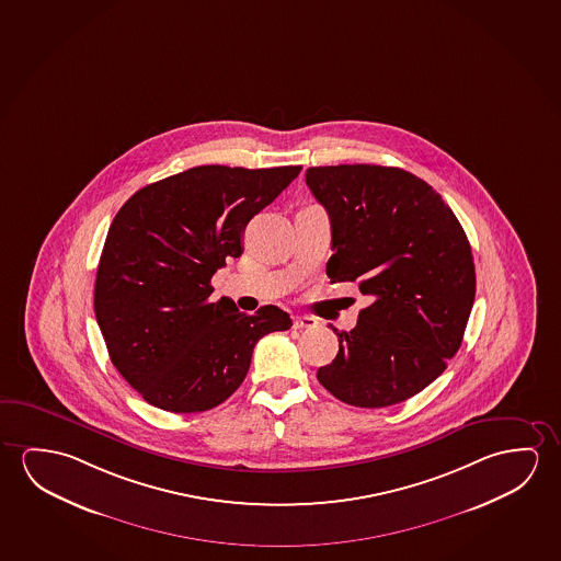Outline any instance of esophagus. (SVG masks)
<instances>
[{"label":"esophagus","mask_w":561,"mask_h":561,"mask_svg":"<svg viewBox=\"0 0 561 561\" xmlns=\"http://www.w3.org/2000/svg\"><path fill=\"white\" fill-rule=\"evenodd\" d=\"M317 327V320L311 317H295L294 328L295 330H309V328Z\"/></svg>","instance_id":"obj_1"}]
</instances>
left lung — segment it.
Here are the masks:
<instances>
[{"label":"left lung","mask_w":561,"mask_h":561,"mask_svg":"<svg viewBox=\"0 0 561 561\" xmlns=\"http://www.w3.org/2000/svg\"><path fill=\"white\" fill-rule=\"evenodd\" d=\"M332 225L330 279L359 282L373 302L317 379L345 404L385 408L422 392L462 344L476 295L465 229L439 194L397 167L307 169Z\"/></svg>","instance_id":"obj_1"}]
</instances>
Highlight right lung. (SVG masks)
<instances>
[{"instance_id":"right-lung-1","label":"right lung","mask_w":561,"mask_h":561,"mask_svg":"<svg viewBox=\"0 0 561 561\" xmlns=\"http://www.w3.org/2000/svg\"><path fill=\"white\" fill-rule=\"evenodd\" d=\"M301 167L202 164L138 190L111 224L96 270L95 317L111 362L149 404L206 412L249 373L260 337L289 330L274 305L244 314L209 301L211 276L242 254V231Z\"/></svg>"}]
</instances>
